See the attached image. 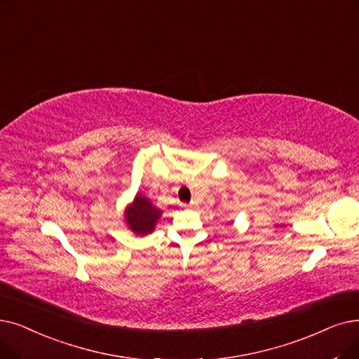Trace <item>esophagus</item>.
I'll list each match as a JSON object with an SVG mask.
<instances>
[{"mask_svg":"<svg viewBox=\"0 0 359 359\" xmlns=\"http://www.w3.org/2000/svg\"><path fill=\"white\" fill-rule=\"evenodd\" d=\"M182 207L183 208H192V207H195V204H194V202H191V204H182Z\"/></svg>","mask_w":359,"mask_h":359,"instance_id":"esophagus-1","label":"esophagus"}]
</instances>
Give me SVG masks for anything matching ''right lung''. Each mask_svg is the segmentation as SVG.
Wrapping results in <instances>:
<instances>
[{
    "label": "right lung",
    "instance_id": "1",
    "mask_svg": "<svg viewBox=\"0 0 359 359\" xmlns=\"http://www.w3.org/2000/svg\"><path fill=\"white\" fill-rule=\"evenodd\" d=\"M161 210L152 205V202L142 196L136 195L132 204L124 211V220H126L129 229L136 235L145 236L148 233L154 231L155 224L161 217Z\"/></svg>",
    "mask_w": 359,
    "mask_h": 359
}]
</instances>
